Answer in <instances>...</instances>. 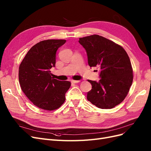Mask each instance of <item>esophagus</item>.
Wrapping results in <instances>:
<instances>
[{
    "label": "esophagus",
    "instance_id": "34e87169",
    "mask_svg": "<svg viewBox=\"0 0 151 151\" xmlns=\"http://www.w3.org/2000/svg\"><path fill=\"white\" fill-rule=\"evenodd\" d=\"M79 82H80V81H75V80H72V83H74V84L78 83H79Z\"/></svg>",
    "mask_w": 151,
    "mask_h": 151
}]
</instances>
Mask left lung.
I'll list each match as a JSON object with an SVG mask.
<instances>
[{
  "label": "left lung",
  "instance_id": "obj_1",
  "mask_svg": "<svg viewBox=\"0 0 151 151\" xmlns=\"http://www.w3.org/2000/svg\"><path fill=\"white\" fill-rule=\"evenodd\" d=\"M89 65L99 68V82L88 80L92 89L87 99L96 106L111 109L122 103L133 81V70L125 50L120 45L98 35L81 38Z\"/></svg>",
  "mask_w": 151,
  "mask_h": 151
}]
</instances>
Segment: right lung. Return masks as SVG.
I'll use <instances>...</instances> for the list:
<instances>
[{
  "mask_svg": "<svg viewBox=\"0 0 151 151\" xmlns=\"http://www.w3.org/2000/svg\"><path fill=\"white\" fill-rule=\"evenodd\" d=\"M65 40L42 41L32 47L19 68V81L22 91L37 107L52 111L64 103L69 81L54 79L50 69L55 67L56 52Z\"/></svg>",
  "mask_w": 151,
  "mask_h": 151,
  "instance_id": "add662e5",
  "label": "right lung"
}]
</instances>
